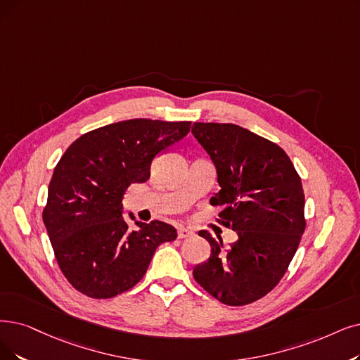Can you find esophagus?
<instances>
[{
    "mask_svg": "<svg viewBox=\"0 0 360 360\" xmlns=\"http://www.w3.org/2000/svg\"><path fill=\"white\" fill-rule=\"evenodd\" d=\"M177 236L179 239H184V238H191L193 236V232L191 229H186V227H180L179 232H177Z\"/></svg>",
    "mask_w": 360,
    "mask_h": 360,
    "instance_id": "obj_1",
    "label": "esophagus"
}]
</instances>
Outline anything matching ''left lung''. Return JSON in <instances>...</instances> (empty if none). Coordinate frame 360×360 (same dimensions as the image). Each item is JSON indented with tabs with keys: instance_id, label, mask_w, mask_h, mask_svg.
<instances>
[{
	"instance_id": "1",
	"label": "left lung",
	"mask_w": 360,
	"mask_h": 360,
	"mask_svg": "<svg viewBox=\"0 0 360 360\" xmlns=\"http://www.w3.org/2000/svg\"><path fill=\"white\" fill-rule=\"evenodd\" d=\"M192 133L217 168L221 207L217 221L238 232L224 247L207 230L208 260L193 269L195 281L227 306H245L269 294L283 278L306 229L304 192L282 148L235 124L195 122Z\"/></svg>"
}]
</instances>
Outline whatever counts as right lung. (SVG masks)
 Segmentation results:
<instances>
[{
  "mask_svg": "<svg viewBox=\"0 0 360 360\" xmlns=\"http://www.w3.org/2000/svg\"><path fill=\"white\" fill-rule=\"evenodd\" d=\"M191 121L128 120L82 134L57 162L42 210L68 282L91 298H112L145 276L155 250L177 238L164 221L122 217L128 186L150 177L153 158L188 136ZM134 220V217H131Z\"/></svg>",
  "mask_w": 360,
  "mask_h": 360,
  "instance_id": "1",
  "label": "right lung"
}]
</instances>
